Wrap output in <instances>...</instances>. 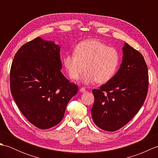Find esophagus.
I'll return each instance as SVG.
<instances>
[{"mask_svg":"<svg viewBox=\"0 0 158 158\" xmlns=\"http://www.w3.org/2000/svg\"><path fill=\"white\" fill-rule=\"evenodd\" d=\"M80 92H86V89H85V88H81V89H80Z\"/></svg>","mask_w":158,"mask_h":158,"instance_id":"1","label":"esophagus"}]
</instances>
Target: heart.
I'll return each mask as SVG.
<instances>
[{"mask_svg": "<svg viewBox=\"0 0 158 158\" xmlns=\"http://www.w3.org/2000/svg\"><path fill=\"white\" fill-rule=\"evenodd\" d=\"M62 62L71 79H78L85 69L82 77L83 83L96 81L102 84L109 81L115 75L120 55L116 49L101 41L88 39L80 42L74 49V54L66 55Z\"/></svg>", "mask_w": 158, "mask_h": 158, "instance_id": "heart-1", "label": "heart"}]
</instances>
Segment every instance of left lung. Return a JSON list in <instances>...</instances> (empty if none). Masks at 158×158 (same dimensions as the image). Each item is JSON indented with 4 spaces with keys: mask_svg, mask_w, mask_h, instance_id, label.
<instances>
[{
    "mask_svg": "<svg viewBox=\"0 0 158 158\" xmlns=\"http://www.w3.org/2000/svg\"><path fill=\"white\" fill-rule=\"evenodd\" d=\"M122 62L109 81L94 89L91 109L96 125L113 132L128 123L141 108L148 91V69L143 55L124 43Z\"/></svg>",
    "mask_w": 158,
    "mask_h": 158,
    "instance_id": "1",
    "label": "left lung"
}]
</instances>
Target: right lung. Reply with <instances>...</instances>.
Listing matches in <instances>:
<instances>
[{
  "instance_id": "obj_1",
  "label": "right lung",
  "mask_w": 158,
  "mask_h": 158,
  "mask_svg": "<svg viewBox=\"0 0 158 158\" xmlns=\"http://www.w3.org/2000/svg\"><path fill=\"white\" fill-rule=\"evenodd\" d=\"M60 48L36 37L17 52L10 70L11 94L20 111L39 129L63 119L66 106L78 92L61 72Z\"/></svg>"
}]
</instances>
